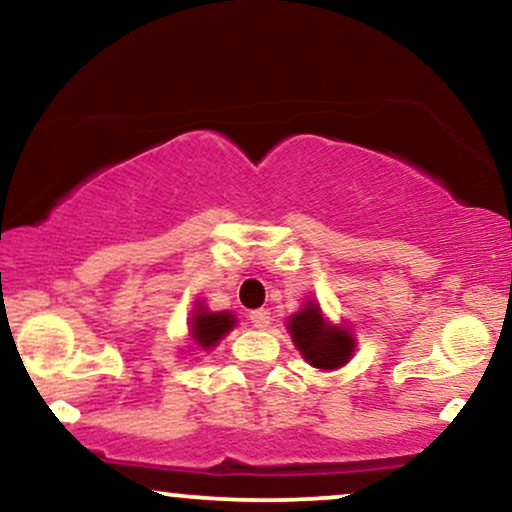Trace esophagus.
Instances as JSON below:
<instances>
[{"label":"esophagus","instance_id":"obj_1","mask_svg":"<svg viewBox=\"0 0 512 512\" xmlns=\"http://www.w3.org/2000/svg\"><path fill=\"white\" fill-rule=\"evenodd\" d=\"M250 323L257 328V331H264V328H269L271 316L267 309H255V312H250Z\"/></svg>","mask_w":512,"mask_h":512}]
</instances>
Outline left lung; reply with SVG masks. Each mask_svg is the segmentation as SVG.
<instances>
[{
  "instance_id": "8db88e82",
  "label": "left lung",
  "mask_w": 512,
  "mask_h": 512,
  "mask_svg": "<svg viewBox=\"0 0 512 512\" xmlns=\"http://www.w3.org/2000/svg\"><path fill=\"white\" fill-rule=\"evenodd\" d=\"M286 328L302 359L319 371H338L357 352L352 328L328 321L314 297L302 302V309L290 316Z\"/></svg>"
}]
</instances>
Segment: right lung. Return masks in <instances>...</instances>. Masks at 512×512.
<instances>
[{"instance_id":"obj_1","label":"right lung","mask_w":512,"mask_h":512,"mask_svg":"<svg viewBox=\"0 0 512 512\" xmlns=\"http://www.w3.org/2000/svg\"><path fill=\"white\" fill-rule=\"evenodd\" d=\"M236 321L234 312H210L198 297L189 316V340L193 342V349H200V352L215 349L219 340L234 331Z\"/></svg>"}]
</instances>
